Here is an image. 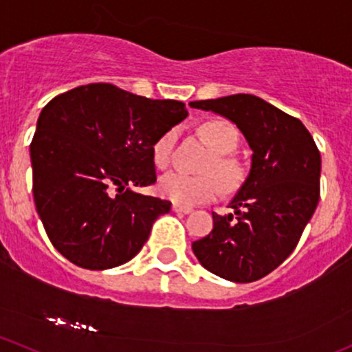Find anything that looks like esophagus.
I'll return each mask as SVG.
<instances>
[{"label":"esophagus","mask_w":352,"mask_h":352,"mask_svg":"<svg viewBox=\"0 0 352 352\" xmlns=\"http://www.w3.org/2000/svg\"><path fill=\"white\" fill-rule=\"evenodd\" d=\"M172 210H173V212H179V214H190V212H192V207L173 204V206H172Z\"/></svg>","instance_id":"esophagus-1"}]
</instances>
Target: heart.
I'll list each match as a JSON object with an SVG mask.
<instances>
[{"label": "heart", "mask_w": 352, "mask_h": 352, "mask_svg": "<svg viewBox=\"0 0 352 352\" xmlns=\"http://www.w3.org/2000/svg\"><path fill=\"white\" fill-rule=\"evenodd\" d=\"M201 135L209 143L216 153L204 165V175H190V173L172 172L165 173L158 182V192L162 197L175 202L179 206H195L201 202L212 201L221 190L232 188L241 179V168L232 158L226 157L231 153L239 142V133L234 124L226 120H210L201 126ZM177 140V129L165 131L151 148L155 165L164 168L170 164L173 145ZM220 180L217 181V179Z\"/></svg>", "instance_id": "obj_1"}]
</instances>
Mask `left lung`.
<instances>
[{
    "label": "left lung",
    "mask_w": 352,
    "mask_h": 352,
    "mask_svg": "<svg viewBox=\"0 0 352 352\" xmlns=\"http://www.w3.org/2000/svg\"><path fill=\"white\" fill-rule=\"evenodd\" d=\"M228 118L246 138L251 168L214 228L192 250L206 270L236 283L263 278L290 256L319 204L320 153L300 120L253 94L190 102Z\"/></svg>",
    "instance_id": "1"
}]
</instances>
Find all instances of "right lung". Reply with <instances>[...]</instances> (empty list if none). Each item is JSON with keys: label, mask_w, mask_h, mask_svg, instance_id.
<instances>
[{"label": "right lung", "mask_w": 352, "mask_h": 352, "mask_svg": "<svg viewBox=\"0 0 352 352\" xmlns=\"http://www.w3.org/2000/svg\"><path fill=\"white\" fill-rule=\"evenodd\" d=\"M187 114L180 101L104 82L70 89L42 109L30 145L33 199L62 256L108 270L138 254L172 204L131 187L157 182L153 143Z\"/></svg>", "instance_id": "right-lung-1"}]
</instances>
